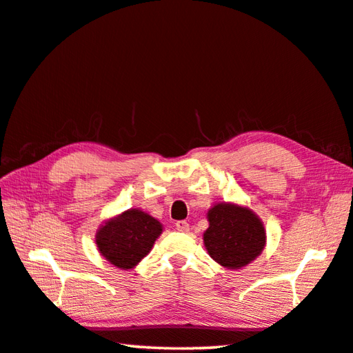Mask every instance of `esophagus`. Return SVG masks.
<instances>
[{"label": "esophagus", "mask_w": 353, "mask_h": 353, "mask_svg": "<svg viewBox=\"0 0 353 353\" xmlns=\"http://www.w3.org/2000/svg\"><path fill=\"white\" fill-rule=\"evenodd\" d=\"M175 227H176L178 232H183V233H187V232H189V230H190L189 222H187V221H176Z\"/></svg>", "instance_id": "1"}]
</instances>
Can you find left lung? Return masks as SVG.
Returning <instances> with one entry per match:
<instances>
[{"instance_id":"1","label":"left lung","mask_w":353,"mask_h":353,"mask_svg":"<svg viewBox=\"0 0 353 353\" xmlns=\"http://www.w3.org/2000/svg\"><path fill=\"white\" fill-rule=\"evenodd\" d=\"M204 245L208 256L227 270H241L262 254L267 232L250 207L218 203L207 212Z\"/></svg>"}]
</instances>
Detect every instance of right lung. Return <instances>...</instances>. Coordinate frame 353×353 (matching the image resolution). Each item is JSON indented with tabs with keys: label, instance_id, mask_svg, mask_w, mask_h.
<instances>
[{
	"label": "right lung",
	"instance_id": "right-lung-1",
	"mask_svg": "<svg viewBox=\"0 0 353 353\" xmlns=\"http://www.w3.org/2000/svg\"><path fill=\"white\" fill-rule=\"evenodd\" d=\"M163 224L140 208L106 219L96 233L99 253L120 270H132L152 250Z\"/></svg>",
	"mask_w": 353,
	"mask_h": 353
}]
</instances>
